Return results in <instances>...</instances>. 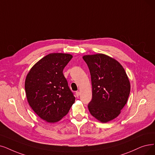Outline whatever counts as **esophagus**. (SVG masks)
<instances>
[{"mask_svg":"<svg viewBox=\"0 0 155 155\" xmlns=\"http://www.w3.org/2000/svg\"><path fill=\"white\" fill-rule=\"evenodd\" d=\"M79 95H80L79 91H76V96L77 97H78L79 96Z\"/></svg>","mask_w":155,"mask_h":155,"instance_id":"obj_1","label":"esophagus"}]
</instances>
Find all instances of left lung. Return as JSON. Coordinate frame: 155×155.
Listing matches in <instances>:
<instances>
[{
  "label": "left lung",
  "instance_id": "8db88e82",
  "mask_svg": "<svg viewBox=\"0 0 155 155\" xmlns=\"http://www.w3.org/2000/svg\"><path fill=\"white\" fill-rule=\"evenodd\" d=\"M92 84V99L88 107L101 123L115 119L127 102L130 83L124 68L114 58L102 53L84 55Z\"/></svg>",
  "mask_w": 155,
  "mask_h": 155
}]
</instances>
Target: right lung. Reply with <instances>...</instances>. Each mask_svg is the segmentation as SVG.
<instances>
[{
	"instance_id": "1",
	"label": "right lung",
	"mask_w": 155,
	"mask_h": 155,
	"mask_svg": "<svg viewBox=\"0 0 155 155\" xmlns=\"http://www.w3.org/2000/svg\"><path fill=\"white\" fill-rule=\"evenodd\" d=\"M72 58L67 53L49 54L35 63L26 76L25 89L28 104L48 123L62 119L75 102L63 74Z\"/></svg>"
}]
</instances>
